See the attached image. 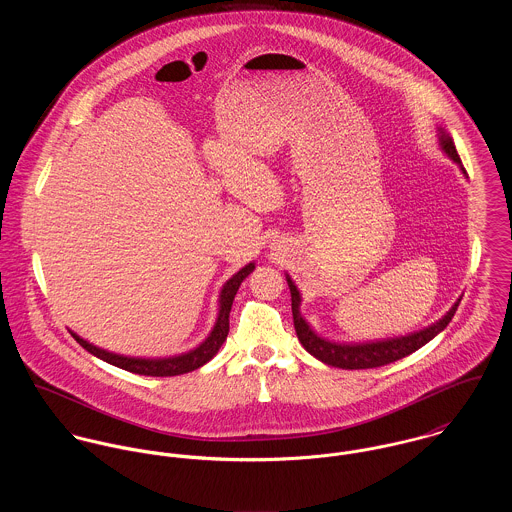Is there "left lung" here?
I'll list each match as a JSON object with an SVG mask.
<instances>
[{
  "label": "left lung",
  "mask_w": 512,
  "mask_h": 512,
  "mask_svg": "<svg viewBox=\"0 0 512 512\" xmlns=\"http://www.w3.org/2000/svg\"><path fill=\"white\" fill-rule=\"evenodd\" d=\"M439 144H441V149L447 153V157L453 159L461 167L463 173H467L465 167L461 165V159L457 155V149L453 146V140L443 130H439ZM286 280H288L290 293H292L293 327H295L297 339L303 345V349L325 365L335 366V368H349V370L390 365L394 361H400V359L412 355L414 351H418L420 347L430 343L438 333H441L449 325V321L455 315L457 305L461 301V299H457L455 305L439 321H436L430 327H426V329H422V331H418V333H410L406 337H396V339H386V341H376V343L345 345V343H331L327 339H321L317 333H313V329L307 325V321L299 313L301 295L297 292L292 278L286 276Z\"/></svg>",
  "instance_id": "obj_1"
}]
</instances>
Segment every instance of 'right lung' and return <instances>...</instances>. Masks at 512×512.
I'll use <instances>...</instances> for the list:
<instances>
[{"label":"right lung","instance_id":"obj_1","mask_svg":"<svg viewBox=\"0 0 512 512\" xmlns=\"http://www.w3.org/2000/svg\"><path fill=\"white\" fill-rule=\"evenodd\" d=\"M254 270V264L250 262L248 266H244L240 272H236L224 286H222V292H220L219 299V317H217V323L211 331V335L193 351L185 353V355H179V357H169V359H136V357H124V355H116V353H108L104 349H98L94 347L92 343L80 339L76 333H71L76 343L86 349L90 355L110 363V365L118 366V368H124L128 372H134V374H144V376H177V374H185V372H191L199 366L209 363L217 353H219L226 335H228V315H230V307H232V301H234V295L238 292L242 280Z\"/></svg>","mask_w":512,"mask_h":512}]
</instances>
